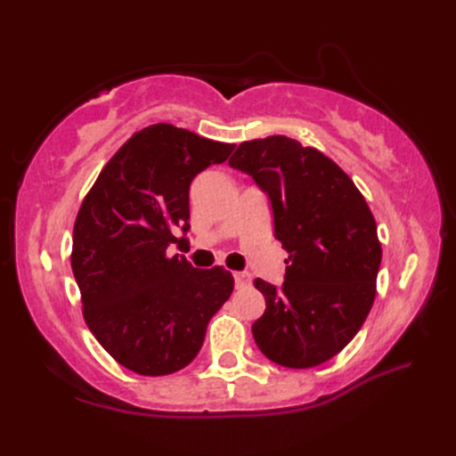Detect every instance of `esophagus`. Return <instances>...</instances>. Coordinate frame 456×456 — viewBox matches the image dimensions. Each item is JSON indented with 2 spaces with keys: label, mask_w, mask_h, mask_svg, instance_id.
Instances as JSON below:
<instances>
[{
  "label": "esophagus",
  "mask_w": 456,
  "mask_h": 456,
  "mask_svg": "<svg viewBox=\"0 0 456 456\" xmlns=\"http://www.w3.org/2000/svg\"><path fill=\"white\" fill-rule=\"evenodd\" d=\"M233 278H235V286L237 288H245V286L250 284V274L248 273H235Z\"/></svg>",
  "instance_id": "1"
}]
</instances>
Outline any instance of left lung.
Listing matches in <instances>:
<instances>
[{
    "label": "left lung",
    "instance_id": "left-lung-1",
    "mask_svg": "<svg viewBox=\"0 0 456 456\" xmlns=\"http://www.w3.org/2000/svg\"><path fill=\"white\" fill-rule=\"evenodd\" d=\"M229 164L268 193L289 255L282 288L255 280L266 299L255 341L280 366L322 364L353 341L374 304L382 247L372 211L331 159L284 134L240 142Z\"/></svg>",
    "mask_w": 456,
    "mask_h": 456
}]
</instances>
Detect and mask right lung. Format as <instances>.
Wrapping results in <instances>:
<instances>
[{
  "mask_svg": "<svg viewBox=\"0 0 456 456\" xmlns=\"http://www.w3.org/2000/svg\"><path fill=\"white\" fill-rule=\"evenodd\" d=\"M235 144L168 123L144 127L105 164L74 223L72 273L84 319L115 361L142 376L188 366L233 292L223 266L168 256L190 229V183Z\"/></svg>",
  "mask_w": 456,
  "mask_h": 456,
  "instance_id": "1",
  "label": "right lung"
}]
</instances>
